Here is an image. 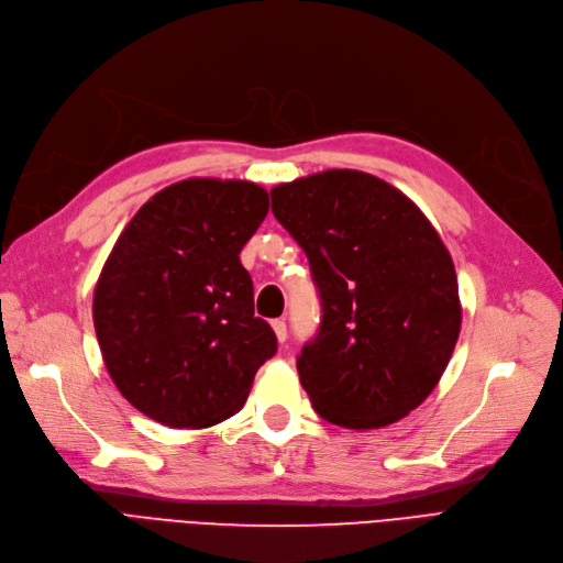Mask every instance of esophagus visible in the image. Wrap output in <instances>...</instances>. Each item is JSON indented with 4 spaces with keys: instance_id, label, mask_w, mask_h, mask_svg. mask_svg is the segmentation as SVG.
I'll return each mask as SVG.
<instances>
[{
    "instance_id": "esophagus-1",
    "label": "esophagus",
    "mask_w": 563,
    "mask_h": 563,
    "mask_svg": "<svg viewBox=\"0 0 563 563\" xmlns=\"http://www.w3.org/2000/svg\"><path fill=\"white\" fill-rule=\"evenodd\" d=\"M273 330H275V334H277V340L284 344V342H286V336H288L286 321H284V319H275V321H273Z\"/></svg>"
}]
</instances>
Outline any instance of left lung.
<instances>
[{
    "label": "left lung",
    "mask_w": 563,
    "mask_h": 563,
    "mask_svg": "<svg viewBox=\"0 0 563 563\" xmlns=\"http://www.w3.org/2000/svg\"><path fill=\"white\" fill-rule=\"evenodd\" d=\"M269 196L321 298L319 334L298 355L313 409L346 430L411 413L437 388L462 325L439 233L411 198L363 170H323Z\"/></svg>",
    "instance_id": "1"
}]
</instances>
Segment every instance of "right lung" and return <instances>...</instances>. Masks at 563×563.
<instances>
[{
  "mask_svg": "<svg viewBox=\"0 0 563 563\" xmlns=\"http://www.w3.org/2000/svg\"><path fill=\"white\" fill-rule=\"evenodd\" d=\"M267 208L254 183L191 177L154 194L112 246L95 330L112 384L147 418L177 430L227 420L277 353L240 263Z\"/></svg>",
  "mask_w": 563,
  "mask_h": 563,
  "instance_id": "1",
  "label": "right lung"
}]
</instances>
